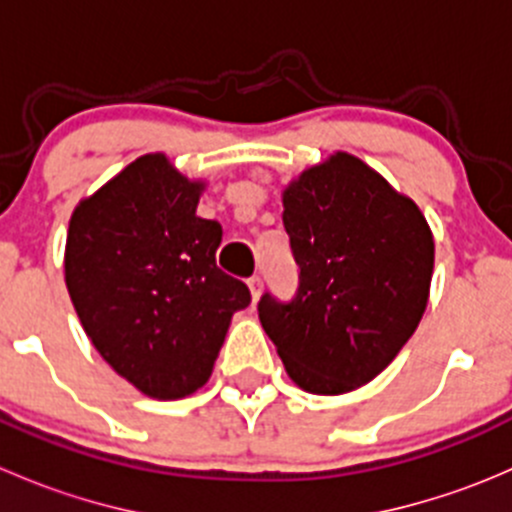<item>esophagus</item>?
Segmentation results:
<instances>
[{
	"instance_id": "1",
	"label": "esophagus",
	"mask_w": 512,
	"mask_h": 512,
	"mask_svg": "<svg viewBox=\"0 0 512 512\" xmlns=\"http://www.w3.org/2000/svg\"><path fill=\"white\" fill-rule=\"evenodd\" d=\"M247 287H250V294H252V302H257V299H260V294H262V277H250V280H247Z\"/></svg>"
}]
</instances>
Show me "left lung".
<instances>
[{
  "label": "left lung",
  "mask_w": 512,
  "mask_h": 512,
  "mask_svg": "<svg viewBox=\"0 0 512 512\" xmlns=\"http://www.w3.org/2000/svg\"><path fill=\"white\" fill-rule=\"evenodd\" d=\"M282 205L299 287L289 302L262 294V329L299 389L347 394L416 332L431 289V227L414 200L342 151L294 178Z\"/></svg>",
  "instance_id": "1"
}]
</instances>
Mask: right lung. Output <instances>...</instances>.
<instances>
[{"label": "right lung", "mask_w": 512, "mask_h": 512, "mask_svg": "<svg viewBox=\"0 0 512 512\" xmlns=\"http://www.w3.org/2000/svg\"><path fill=\"white\" fill-rule=\"evenodd\" d=\"M205 183L163 153L133 160L76 205L64 277L86 337L151 399L205 386L245 282L215 265L223 227L195 215Z\"/></svg>", "instance_id": "obj_1"}]
</instances>
